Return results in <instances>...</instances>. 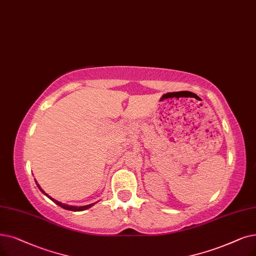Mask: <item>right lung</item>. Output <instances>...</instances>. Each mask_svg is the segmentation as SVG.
Returning a JSON list of instances; mask_svg holds the SVG:
<instances>
[{
	"label": "right lung",
	"mask_w": 256,
	"mask_h": 256,
	"mask_svg": "<svg viewBox=\"0 0 256 256\" xmlns=\"http://www.w3.org/2000/svg\"><path fill=\"white\" fill-rule=\"evenodd\" d=\"M38 188L40 190V192H44V190H42V188L40 187V185L38 184ZM44 194H46L50 200H52V201L55 203V204H58V206H60L62 208H64V209H66V210H71V211H82V210H86V209H88V208H90L92 205H94V204H90V205H86V206H82V207H76V206H69V205H66V204H62V203H60V202H58V201H56V200H54V198H52L51 196H49L47 194H45L44 192Z\"/></svg>",
	"instance_id": "right-lung-1"
}]
</instances>
